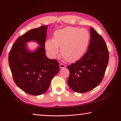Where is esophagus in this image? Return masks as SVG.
<instances>
[{
  "mask_svg": "<svg viewBox=\"0 0 121 121\" xmlns=\"http://www.w3.org/2000/svg\"><path fill=\"white\" fill-rule=\"evenodd\" d=\"M65 67H66V65L63 64V63H60V68H61V69H62V68H65Z\"/></svg>",
  "mask_w": 121,
  "mask_h": 121,
  "instance_id": "obj_1",
  "label": "esophagus"
}]
</instances>
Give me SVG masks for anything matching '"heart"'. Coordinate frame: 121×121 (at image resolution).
Wrapping results in <instances>:
<instances>
[{"instance_id":"b5f03b06","label":"heart","mask_w":121,"mask_h":121,"mask_svg":"<svg viewBox=\"0 0 121 121\" xmlns=\"http://www.w3.org/2000/svg\"><path fill=\"white\" fill-rule=\"evenodd\" d=\"M90 34L85 28L67 27L54 32L53 39H48L45 48L49 56L54 58L61 48V53L68 62H74L82 58L89 44Z\"/></svg>"}]
</instances>
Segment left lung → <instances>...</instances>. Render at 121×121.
Segmentation results:
<instances>
[{"mask_svg":"<svg viewBox=\"0 0 121 121\" xmlns=\"http://www.w3.org/2000/svg\"><path fill=\"white\" fill-rule=\"evenodd\" d=\"M91 36L84 56L67 66L70 72L68 84L77 93H86L97 87L102 81L108 65L109 52L104 39L92 27Z\"/></svg>","mask_w":121,"mask_h":121,"instance_id":"1","label":"left lung"}]
</instances>
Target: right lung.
I'll return each mask as SVG.
<instances>
[{
  "label": "right lung",
  "instance_id": "right-lung-1",
  "mask_svg": "<svg viewBox=\"0 0 121 121\" xmlns=\"http://www.w3.org/2000/svg\"><path fill=\"white\" fill-rule=\"evenodd\" d=\"M48 25L30 30L16 39L9 53V65L15 83L31 95L47 91L51 80L59 71V63L45 55ZM37 41L40 45L35 52H28L26 43Z\"/></svg>",
  "mask_w": 121,
  "mask_h": 121
}]
</instances>
